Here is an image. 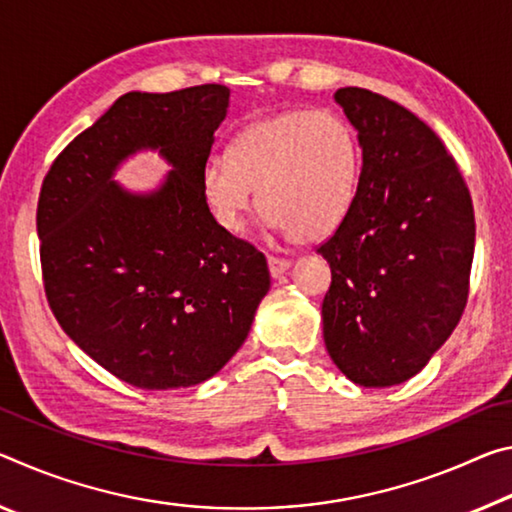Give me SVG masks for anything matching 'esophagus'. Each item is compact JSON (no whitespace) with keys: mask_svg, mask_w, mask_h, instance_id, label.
I'll return each instance as SVG.
<instances>
[{"mask_svg":"<svg viewBox=\"0 0 512 512\" xmlns=\"http://www.w3.org/2000/svg\"><path fill=\"white\" fill-rule=\"evenodd\" d=\"M267 267H270V274L274 276V279H276V276H281L283 272H286L288 270V267H290V263L286 261V258H276V256H267Z\"/></svg>","mask_w":512,"mask_h":512,"instance_id":"esophagus-1","label":"esophagus"}]
</instances>
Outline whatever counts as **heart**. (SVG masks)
I'll list each match as a JSON object with an SVG mask.
<instances>
[{"instance_id":"b5f03b06","label":"heart","mask_w":512,"mask_h":512,"mask_svg":"<svg viewBox=\"0 0 512 512\" xmlns=\"http://www.w3.org/2000/svg\"><path fill=\"white\" fill-rule=\"evenodd\" d=\"M360 177L356 131L329 108H295L247 124L229 158L206 165L201 188L215 220L240 231L256 208L299 245L324 240L354 206Z\"/></svg>"}]
</instances>
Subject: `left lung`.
<instances>
[{
    "instance_id": "left-lung-1",
    "label": "left lung",
    "mask_w": 512,
    "mask_h": 512,
    "mask_svg": "<svg viewBox=\"0 0 512 512\" xmlns=\"http://www.w3.org/2000/svg\"><path fill=\"white\" fill-rule=\"evenodd\" d=\"M363 149L354 206L317 251L331 267L324 345L363 388L408 381L456 329L469 295L474 206L454 156L408 108L335 90Z\"/></svg>"
}]
</instances>
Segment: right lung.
<instances>
[{
  "label": "right lung",
  "mask_w": 512,
  "mask_h": 512,
  "mask_svg": "<svg viewBox=\"0 0 512 512\" xmlns=\"http://www.w3.org/2000/svg\"><path fill=\"white\" fill-rule=\"evenodd\" d=\"M229 88L127 92L49 167L38 197L45 295L63 331L124 383L188 388L236 354L270 290L265 256L231 236L201 177ZM138 148L175 170L149 196L112 181Z\"/></svg>",
  "instance_id": "right-lung-1"
}]
</instances>
